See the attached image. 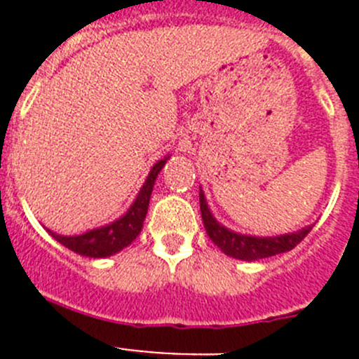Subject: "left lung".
<instances>
[{
  "label": "left lung",
  "mask_w": 359,
  "mask_h": 359,
  "mask_svg": "<svg viewBox=\"0 0 359 359\" xmlns=\"http://www.w3.org/2000/svg\"><path fill=\"white\" fill-rule=\"evenodd\" d=\"M199 207H201L203 224H205L208 237L214 241V244H217L221 252L226 253L228 257L239 259V261H259V259H266V257L290 252L311 231V226H306L302 230L294 231V233H284V236L277 237L243 236V233L228 230L226 226L215 221L203 190H199Z\"/></svg>",
  "instance_id": "obj_1"
}]
</instances>
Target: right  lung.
Instances as JSON below:
<instances>
[{
	"instance_id": "1",
	"label": "right lung",
	"mask_w": 359,
	"mask_h": 359,
	"mask_svg": "<svg viewBox=\"0 0 359 359\" xmlns=\"http://www.w3.org/2000/svg\"><path fill=\"white\" fill-rule=\"evenodd\" d=\"M167 160H169V156L154 163V167H152L151 172H149L147 180H145V183L142 185L136 199L133 201L129 210L120 219L113 221L111 224H106V226L86 231V233H81V236H59V233H55V231L52 230H48V233L53 239L59 241L62 246H66V248L72 250V252L79 253V255L102 259V257H109L118 253L120 250L129 246L142 231L144 219L145 215H147L152 187H154L158 174L163 169V165Z\"/></svg>"
}]
</instances>
